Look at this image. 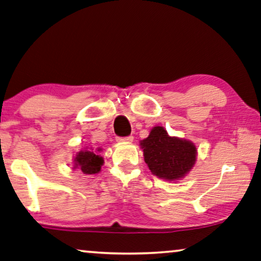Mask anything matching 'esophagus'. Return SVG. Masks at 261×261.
<instances>
[{
	"label": "esophagus",
	"mask_w": 261,
	"mask_h": 261,
	"mask_svg": "<svg viewBox=\"0 0 261 261\" xmlns=\"http://www.w3.org/2000/svg\"><path fill=\"white\" fill-rule=\"evenodd\" d=\"M132 141H134V136H127V137H117V142L131 143Z\"/></svg>",
	"instance_id": "obj_1"
}]
</instances>
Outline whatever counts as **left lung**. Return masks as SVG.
<instances>
[{"instance_id":"left-lung-1","label":"left lung","mask_w":261,"mask_h":261,"mask_svg":"<svg viewBox=\"0 0 261 261\" xmlns=\"http://www.w3.org/2000/svg\"><path fill=\"white\" fill-rule=\"evenodd\" d=\"M144 161L154 176L174 181L184 178L197 161V147L186 139L171 137L163 126L151 129L141 141Z\"/></svg>"}]
</instances>
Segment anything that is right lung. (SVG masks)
I'll return each mask as SVG.
<instances>
[{
	"label": "right lung",
	"instance_id": "add662e5",
	"mask_svg": "<svg viewBox=\"0 0 261 261\" xmlns=\"http://www.w3.org/2000/svg\"><path fill=\"white\" fill-rule=\"evenodd\" d=\"M102 149H84L81 150L73 159V169H80L84 174L98 173L103 165V158L98 154Z\"/></svg>",
	"mask_w": 261,
	"mask_h": 261
}]
</instances>
